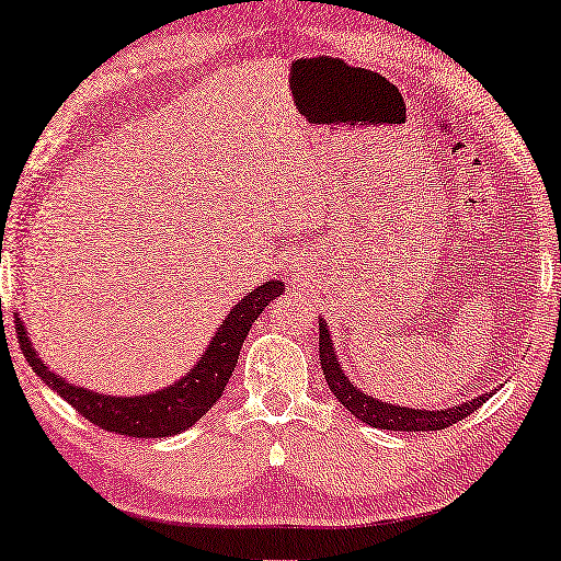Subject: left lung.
<instances>
[{
	"instance_id": "1",
	"label": "left lung",
	"mask_w": 561,
	"mask_h": 561,
	"mask_svg": "<svg viewBox=\"0 0 561 561\" xmlns=\"http://www.w3.org/2000/svg\"><path fill=\"white\" fill-rule=\"evenodd\" d=\"M320 367H323V375L330 385V390L337 398V402L345 410H351V415L357 420L367 422L370 427L378 430H394V433H430V430H445L455 422L465 420L472 415L474 410L482 408V402L488 400V394H480V398L467 400L462 405L447 408V410H412V408H400L390 405V402L375 400L370 394H365L360 388H355L351 378L343 373L341 363H337L333 341H330V330L323 318H320ZM492 394V392H490Z\"/></svg>"
}]
</instances>
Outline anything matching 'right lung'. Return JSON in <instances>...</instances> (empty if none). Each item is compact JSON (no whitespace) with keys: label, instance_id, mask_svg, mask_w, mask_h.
Wrapping results in <instances>:
<instances>
[{"label":"right lung","instance_id":"add662e5","mask_svg":"<svg viewBox=\"0 0 561 561\" xmlns=\"http://www.w3.org/2000/svg\"><path fill=\"white\" fill-rule=\"evenodd\" d=\"M283 293L280 280H265L263 286L248 293L236 302L231 313L226 316L224 325L210 337L206 353L169 388L153 390L149 394H136V398H116V394H101L94 390L79 388L69 380L51 373L47 363L36 355L22 318L16 316V337H20L22 353L32 370L49 385V388L69 402L81 417L94 422L106 433L126 435V437H171L181 435L183 430L206 415L214 402L224 394L228 378L241 355L248 330L255 323L265 306Z\"/></svg>","mask_w":561,"mask_h":561}]
</instances>
